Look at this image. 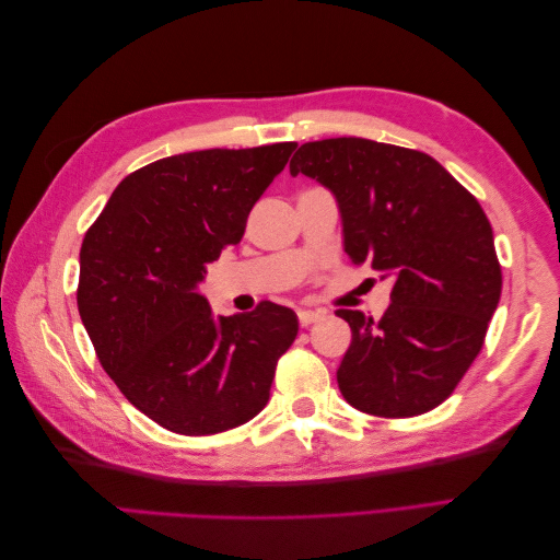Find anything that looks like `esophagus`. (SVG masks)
Listing matches in <instances>:
<instances>
[{
    "mask_svg": "<svg viewBox=\"0 0 560 560\" xmlns=\"http://www.w3.org/2000/svg\"><path fill=\"white\" fill-rule=\"evenodd\" d=\"M296 317H299V325L301 327H311L313 322L322 319V311H306V308H303V311L296 313Z\"/></svg>",
    "mask_w": 560,
    "mask_h": 560,
    "instance_id": "obj_1",
    "label": "esophagus"
}]
</instances>
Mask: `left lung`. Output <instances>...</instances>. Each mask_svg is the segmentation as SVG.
Segmentation results:
<instances>
[{"label": "left lung", "instance_id": "1", "mask_svg": "<svg viewBox=\"0 0 560 560\" xmlns=\"http://www.w3.org/2000/svg\"><path fill=\"white\" fill-rule=\"evenodd\" d=\"M290 173L334 191L350 261L395 280L381 319L336 311L352 329L341 395L381 418L436 409L481 352L502 292L479 200L422 151L364 138L301 144Z\"/></svg>", "mask_w": 560, "mask_h": 560}]
</instances>
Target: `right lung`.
<instances>
[{"label":"right lung","instance_id":"1","mask_svg":"<svg viewBox=\"0 0 560 560\" xmlns=\"http://www.w3.org/2000/svg\"><path fill=\"white\" fill-rule=\"evenodd\" d=\"M296 142L167 156L116 186L81 245L77 306L100 364L161 428L208 436L257 416L296 315H214L196 284L245 233Z\"/></svg>","mask_w":560,"mask_h":560}]
</instances>
